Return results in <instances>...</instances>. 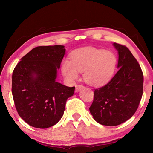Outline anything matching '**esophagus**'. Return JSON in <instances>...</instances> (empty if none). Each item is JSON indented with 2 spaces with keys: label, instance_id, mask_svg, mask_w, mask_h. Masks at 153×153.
<instances>
[{
  "label": "esophagus",
  "instance_id": "1",
  "mask_svg": "<svg viewBox=\"0 0 153 153\" xmlns=\"http://www.w3.org/2000/svg\"><path fill=\"white\" fill-rule=\"evenodd\" d=\"M84 86H82V85H77V86H76V92H78L80 91V90L84 89Z\"/></svg>",
  "mask_w": 153,
  "mask_h": 153
}]
</instances>
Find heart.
Wrapping results in <instances>:
<instances>
[{
    "label": "heart",
    "instance_id": "heart-1",
    "mask_svg": "<svg viewBox=\"0 0 153 153\" xmlns=\"http://www.w3.org/2000/svg\"><path fill=\"white\" fill-rule=\"evenodd\" d=\"M117 63V58L111 52L90 47L75 52L71 61H63L61 70L64 77L70 82L78 78L79 72H84V81L90 86L98 87L112 79Z\"/></svg>",
    "mask_w": 153,
    "mask_h": 153
}]
</instances>
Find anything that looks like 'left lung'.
<instances>
[{
    "instance_id": "obj_1",
    "label": "left lung",
    "mask_w": 153,
    "mask_h": 153,
    "mask_svg": "<svg viewBox=\"0 0 153 153\" xmlns=\"http://www.w3.org/2000/svg\"><path fill=\"white\" fill-rule=\"evenodd\" d=\"M113 45L119 56L118 71L107 84L95 89L89 108L94 120L107 126H118L132 117L143 92L144 77L138 61L126 46Z\"/></svg>"
}]
</instances>
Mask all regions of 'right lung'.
<instances>
[{
  "instance_id": "1",
  "label": "right lung",
  "mask_w": 153,
  "mask_h": 153,
  "mask_svg": "<svg viewBox=\"0 0 153 153\" xmlns=\"http://www.w3.org/2000/svg\"><path fill=\"white\" fill-rule=\"evenodd\" d=\"M65 46H38L21 59L12 76V94L18 114L36 128L45 129L63 117L75 87L56 81Z\"/></svg>"
}]
</instances>
